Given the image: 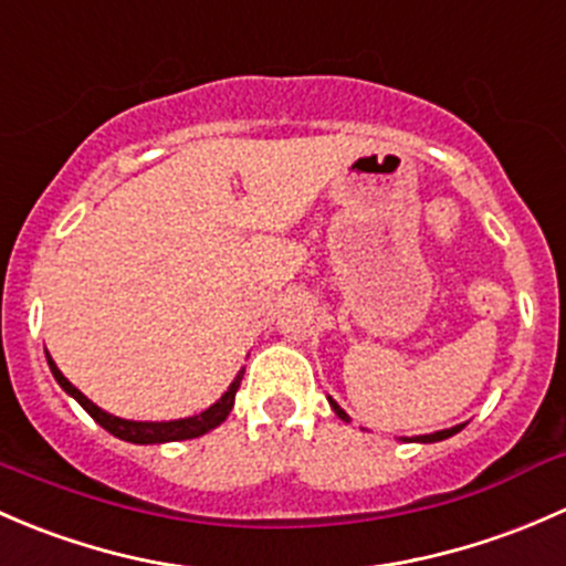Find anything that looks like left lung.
<instances>
[{
  "label": "left lung",
  "instance_id": "8db88e82",
  "mask_svg": "<svg viewBox=\"0 0 566 566\" xmlns=\"http://www.w3.org/2000/svg\"><path fill=\"white\" fill-rule=\"evenodd\" d=\"M329 400V406H332V411L337 413V417L343 419V422H348V413L340 409V406L335 403V400L332 398H326ZM465 428V422H460V424H455V428H447V430H436V433H422V436H403V439L400 441H417V444H436V441H444V439H450V436H455V433H460V430Z\"/></svg>",
  "mask_w": 566,
  "mask_h": 566
}]
</instances>
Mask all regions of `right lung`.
Masks as SVG:
<instances>
[{"label": "right lung", "mask_w": 566, "mask_h": 566, "mask_svg": "<svg viewBox=\"0 0 566 566\" xmlns=\"http://www.w3.org/2000/svg\"><path fill=\"white\" fill-rule=\"evenodd\" d=\"M45 359H49V368L54 373L56 384H60L62 389L70 395L73 400H78V406L90 413L92 419H95L101 428H106L111 436H116V439L122 441H130V444H166V441H185V439H198V436L209 433V430H214L218 424L226 422V417H229L231 409H234V398H237V389H240V381L244 376V368L237 373L234 381L229 384V389H226L223 395H220L218 400H214L209 409L193 413V417H182V419H166V422H138V419H122V417H114V413L103 411L101 406L92 403L90 398H86L81 389H75L73 384L67 381L65 376H62V370L56 368V363L51 359V354L45 352Z\"/></svg>", "instance_id": "obj_1"}]
</instances>
